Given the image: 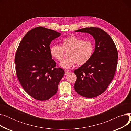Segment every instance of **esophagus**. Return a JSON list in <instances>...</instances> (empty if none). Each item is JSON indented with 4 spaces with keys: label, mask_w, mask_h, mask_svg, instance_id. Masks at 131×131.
I'll list each match as a JSON object with an SVG mask.
<instances>
[{
    "label": "esophagus",
    "mask_w": 131,
    "mask_h": 131,
    "mask_svg": "<svg viewBox=\"0 0 131 131\" xmlns=\"http://www.w3.org/2000/svg\"><path fill=\"white\" fill-rule=\"evenodd\" d=\"M69 73H70V72H68V71H65V75H68Z\"/></svg>",
    "instance_id": "34e87169"
}]
</instances>
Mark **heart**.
<instances>
[{"label":"heart","mask_w":131,"mask_h":131,"mask_svg":"<svg viewBox=\"0 0 131 131\" xmlns=\"http://www.w3.org/2000/svg\"><path fill=\"white\" fill-rule=\"evenodd\" d=\"M94 50V44L90 40H85L74 36L68 37L61 42V46L53 45L50 48L52 57L57 61H61L68 51V57L62 61L60 66L64 69H68L75 64L84 65L91 58Z\"/></svg>","instance_id":"b5f03b06"}]
</instances>
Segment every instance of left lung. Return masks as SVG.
Segmentation results:
<instances>
[{"label": "left lung", "mask_w": 131, "mask_h": 131, "mask_svg": "<svg viewBox=\"0 0 131 131\" xmlns=\"http://www.w3.org/2000/svg\"><path fill=\"white\" fill-rule=\"evenodd\" d=\"M75 32L90 34L95 46L90 60L74 71L77 76L75 90L82 97L94 98L105 91L114 78L117 50L109 34L98 27H85Z\"/></svg>", "instance_id": "left-lung-1"}]
</instances>
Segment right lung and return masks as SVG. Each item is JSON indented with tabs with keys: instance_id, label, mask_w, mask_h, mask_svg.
I'll use <instances>...</instances> for the list:
<instances>
[{
	"instance_id": "1",
	"label": "right lung",
	"mask_w": 131,
	"mask_h": 131,
	"mask_svg": "<svg viewBox=\"0 0 131 131\" xmlns=\"http://www.w3.org/2000/svg\"><path fill=\"white\" fill-rule=\"evenodd\" d=\"M60 33L41 26L27 32L18 47L15 56L16 73L20 85L31 97L43 101L56 93L65 74L56 67L50 53L51 41Z\"/></svg>"
}]
</instances>
